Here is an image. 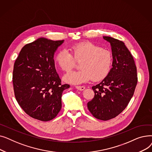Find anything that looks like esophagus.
I'll list each match as a JSON object with an SVG mask.
<instances>
[{
	"instance_id": "34e87169",
	"label": "esophagus",
	"mask_w": 152,
	"mask_h": 152,
	"mask_svg": "<svg viewBox=\"0 0 152 152\" xmlns=\"http://www.w3.org/2000/svg\"><path fill=\"white\" fill-rule=\"evenodd\" d=\"M76 88L79 91H84L86 89V87L84 86H76Z\"/></svg>"
}]
</instances>
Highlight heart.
I'll list each match as a JSON object with an SVG mask.
<instances>
[{"label":"heart","instance_id":"1","mask_svg":"<svg viewBox=\"0 0 152 152\" xmlns=\"http://www.w3.org/2000/svg\"><path fill=\"white\" fill-rule=\"evenodd\" d=\"M69 50L71 53L66 49L61 50L55 58L58 66L65 71L74 67L75 60H82L79 64L81 69L66 74L64 77L66 82L79 84L91 79L99 81L108 75L113 63V55L109 50L88 42L71 45Z\"/></svg>","mask_w":152,"mask_h":152}]
</instances>
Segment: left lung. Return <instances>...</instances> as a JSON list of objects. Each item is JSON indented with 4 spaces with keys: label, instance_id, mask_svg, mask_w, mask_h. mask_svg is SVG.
Masks as SVG:
<instances>
[{
    "label": "left lung",
    "instance_id": "8db88e82",
    "mask_svg": "<svg viewBox=\"0 0 152 152\" xmlns=\"http://www.w3.org/2000/svg\"><path fill=\"white\" fill-rule=\"evenodd\" d=\"M103 38L110 44L113 67L100 83L92 87L95 95L87 103V108L95 118L107 121L128 105L137 83V75L132 55L124 43L109 36Z\"/></svg>",
    "mask_w": 152,
    "mask_h": 152
}]
</instances>
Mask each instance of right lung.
Segmentation results:
<instances>
[{"label": "right lung", "mask_w": 152, "mask_h": 152, "mask_svg": "<svg viewBox=\"0 0 152 152\" xmlns=\"http://www.w3.org/2000/svg\"><path fill=\"white\" fill-rule=\"evenodd\" d=\"M64 41L40 37L24 46L16 60L13 84L16 100L31 117L52 120L61 108V95L69 85L61 84L54 54Z\"/></svg>", "instance_id": "obj_1"}]
</instances>
